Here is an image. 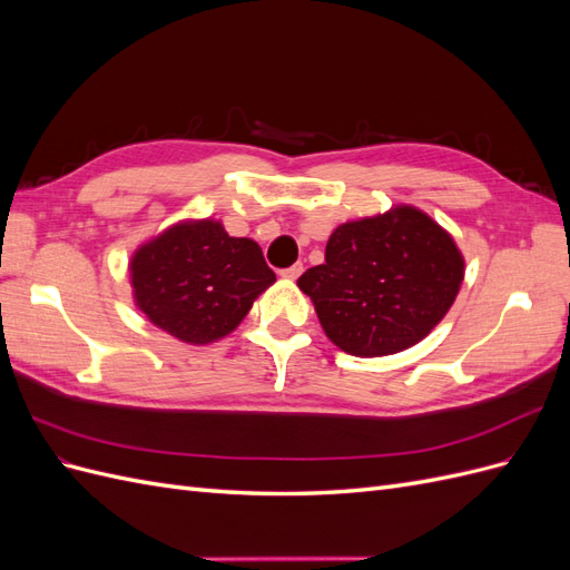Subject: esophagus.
<instances>
[{"label": "esophagus", "mask_w": 570, "mask_h": 570, "mask_svg": "<svg viewBox=\"0 0 570 570\" xmlns=\"http://www.w3.org/2000/svg\"><path fill=\"white\" fill-rule=\"evenodd\" d=\"M302 271H304L302 264H292L289 268H283L281 275H283V278H287V281H297L299 275H302Z\"/></svg>", "instance_id": "esophagus-1"}]
</instances>
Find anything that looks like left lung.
<instances>
[{
	"mask_svg": "<svg viewBox=\"0 0 570 570\" xmlns=\"http://www.w3.org/2000/svg\"><path fill=\"white\" fill-rule=\"evenodd\" d=\"M463 281L452 235L413 206L342 223L325 262L297 281L325 335L354 356L413 347L450 312Z\"/></svg>",
	"mask_w": 570,
	"mask_h": 570,
	"instance_id": "left-lung-1",
	"label": "left lung"
}]
</instances>
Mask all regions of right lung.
<instances>
[{
	"mask_svg": "<svg viewBox=\"0 0 570 570\" xmlns=\"http://www.w3.org/2000/svg\"><path fill=\"white\" fill-rule=\"evenodd\" d=\"M262 247L230 237L218 220H183L149 239L130 258L140 312L187 344H209L239 325L254 299L273 285Z\"/></svg>",
	"mask_w": 570,
	"mask_h": 570,
	"instance_id": "1",
	"label": "right lung"
}]
</instances>
